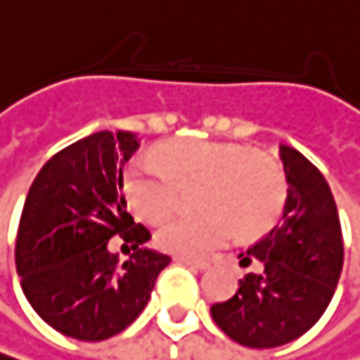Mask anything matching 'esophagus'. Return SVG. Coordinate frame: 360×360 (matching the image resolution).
<instances>
[{
  "label": "esophagus",
  "instance_id": "1",
  "mask_svg": "<svg viewBox=\"0 0 360 360\" xmlns=\"http://www.w3.org/2000/svg\"><path fill=\"white\" fill-rule=\"evenodd\" d=\"M176 262H181V264H188L192 269H198V271H205L211 266V262L207 258H188V256H176Z\"/></svg>",
  "mask_w": 360,
  "mask_h": 360
}]
</instances>
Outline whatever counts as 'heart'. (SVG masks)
Here are the masks:
<instances>
[{"label":"heart","instance_id":"b5f03b06","mask_svg":"<svg viewBox=\"0 0 360 360\" xmlns=\"http://www.w3.org/2000/svg\"><path fill=\"white\" fill-rule=\"evenodd\" d=\"M194 194V217H174L160 226L155 243L176 256H200L230 237H256L269 230L286 202L281 166L245 147L184 139L166 145L160 160L139 155L125 172V194L145 221L174 211L181 192Z\"/></svg>","mask_w":360,"mask_h":360}]
</instances>
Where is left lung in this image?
Here are the masks:
<instances>
[{"label":"left lung","instance_id":"left-lung-1","mask_svg":"<svg viewBox=\"0 0 360 360\" xmlns=\"http://www.w3.org/2000/svg\"><path fill=\"white\" fill-rule=\"evenodd\" d=\"M288 196L279 224L248 252L233 299L211 305L215 324L248 348H277L307 333L328 307L344 266L335 200L322 172L297 149L281 145Z\"/></svg>","mask_w":360,"mask_h":360}]
</instances>
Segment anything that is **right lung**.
<instances>
[{"mask_svg":"<svg viewBox=\"0 0 360 360\" xmlns=\"http://www.w3.org/2000/svg\"><path fill=\"white\" fill-rule=\"evenodd\" d=\"M132 132H96L55 153L25 200L16 271L36 314L61 335L102 342L145 309L166 254L145 248L149 230L127 213L123 166ZM128 248L125 263L112 252Z\"/></svg>","mask_w":360,"mask_h":360,"instance_id":"obj_1","label":"right lung"}]
</instances>
